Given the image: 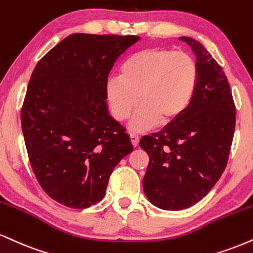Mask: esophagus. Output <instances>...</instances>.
Returning a JSON list of instances; mask_svg holds the SVG:
<instances>
[{
    "label": "esophagus",
    "mask_w": 253,
    "mask_h": 253,
    "mask_svg": "<svg viewBox=\"0 0 253 253\" xmlns=\"http://www.w3.org/2000/svg\"><path fill=\"white\" fill-rule=\"evenodd\" d=\"M130 141H132V145L136 147V146L139 145V136L136 134H133V133H130Z\"/></svg>",
    "instance_id": "esophagus-1"
}]
</instances>
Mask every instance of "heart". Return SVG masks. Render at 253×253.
Returning <instances> with one entry per match:
<instances>
[{"instance_id": "b5f03b06", "label": "heart", "mask_w": 253, "mask_h": 253, "mask_svg": "<svg viewBox=\"0 0 253 253\" xmlns=\"http://www.w3.org/2000/svg\"><path fill=\"white\" fill-rule=\"evenodd\" d=\"M198 68L188 54L150 48L129 56L120 67V77L106 81L105 95L112 115L127 120L142 103L129 129L145 132L160 121L171 124L185 114L196 93Z\"/></svg>"}]
</instances>
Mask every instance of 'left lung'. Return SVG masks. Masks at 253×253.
Returning <instances> with one entry per match:
<instances>
[{
    "instance_id": "1",
    "label": "left lung",
    "mask_w": 253,
    "mask_h": 253,
    "mask_svg": "<svg viewBox=\"0 0 253 253\" xmlns=\"http://www.w3.org/2000/svg\"><path fill=\"white\" fill-rule=\"evenodd\" d=\"M197 59L198 82L190 107L139 145L150 157L142 179L145 196L157 208L180 211L208 194L223 174L236 126L225 73L197 40L181 36Z\"/></svg>"
}]
</instances>
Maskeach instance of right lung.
Wrapping results in <instances>:
<instances>
[{
    "label": "right lung",
    "mask_w": 253,
    "mask_h": 253,
    "mask_svg": "<svg viewBox=\"0 0 253 253\" xmlns=\"http://www.w3.org/2000/svg\"><path fill=\"white\" fill-rule=\"evenodd\" d=\"M139 36L77 33L39 61L21 125L39 184L55 202L84 209L102 199L114 167L133 146L109 114L105 84Z\"/></svg>",
    "instance_id": "right-lung-1"
}]
</instances>
